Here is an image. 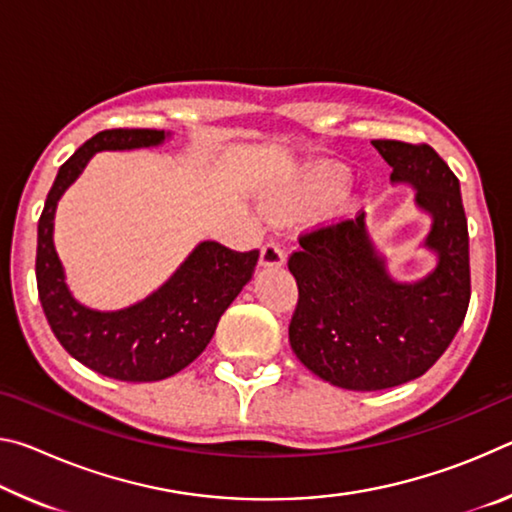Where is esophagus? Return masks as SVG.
<instances>
[{"label": "esophagus", "instance_id": "1", "mask_svg": "<svg viewBox=\"0 0 512 512\" xmlns=\"http://www.w3.org/2000/svg\"><path fill=\"white\" fill-rule=\"evenodd\" d=\"M259 264H262L264 268H280L284 264V250L280 248L277 241H268V244L262 248Z\"/></svg>", "mask_w": 512, "mask_h": 512}]
</instances>
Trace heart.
<instances>
[{"label": "heart", "instance_id": "heart-1", "mask_svg": "<svg viewBox=\"0 0 512 512\" xmlns=\"http://www.w3.org/2000/svg\"><path fill=\"white\" fill-rule=\"evenodd\" d=\"M345 185H348V171L334 167V164H314V167L302 171L296 183L275 192L268 201V210L289 216L309 210V207L325 205L339 198Z\"/></svg>", "mask_w": 512, "mask_h": 512}]
</instances>
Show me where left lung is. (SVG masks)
Masks as SVG:
<instances>
[{
	"mask_svg": "<svg viewBox=\"0 0 512 512\" xmlns=\"http://www.w3.org/2000/svg\"><path fill=\"white\" fill-rule=\"evenodd\" d=\"M372 146L393 167V183L413 185L415 205L431 214L424 248L438 264L418 282L393 280L363 212L300 235L289 257L298 284L289 343L314 375L348 391H384L424 375L470 305V237L454 171L429 144Z\"/></svg>",
	"mask_w": 512,
	"mask_h": 512,
	"instance_id": "left-lung-1",
	"label": "left lung"
}]
</instances>
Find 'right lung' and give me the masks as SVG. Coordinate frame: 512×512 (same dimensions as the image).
I'll return each mask as SVG.
<instances>
[{
    "mask_svg": "<svg viewBox=\"0 0 512 512\" xmlns=\"http://www.w3.org/2000/svg\"><path fill=\"white\" fill-rule=\"evenodd\" d=\"M167 137L153 128L97 133L58 169L38 221L36 280L51 332L76 361L119 381H160L187 368L212 341L223 311L250 282L259 259V250L237 253L203 241L158 291L133 307L97 311L74 300L54 248L60 196L94 153L158 146Z\"/></svg>",
    "mask_w": 512,
    "mask_h": 512,
    "instance_id": "1",
    "label": "right lung"
}]
</instances>
